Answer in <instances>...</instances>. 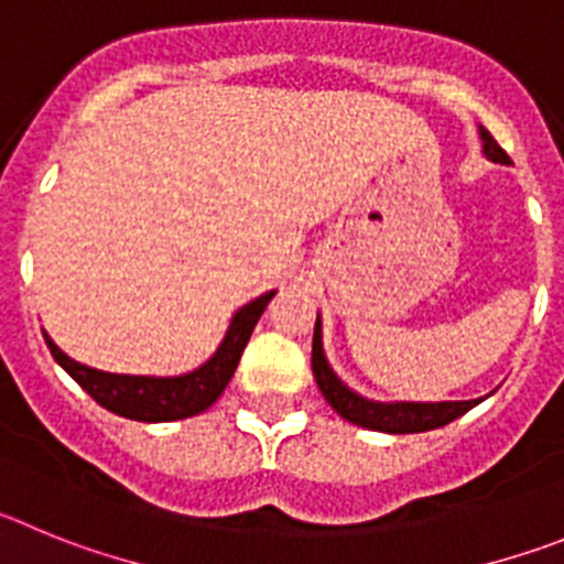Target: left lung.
<instances>
[{
  "label": "left lung",
  "instance_id": "8db88e82",
  "mask_svg": "<svg viewBox=\"0 0 564 564\" xmlns=\"http://www.w3.org/2000/svg\"><path fill=\"white\" fill-rule=\"evenodd\" d=\"M480 140H484V154L491 162H506L509 165V154H506L500 145H497L495 137L486 129H480ZM323 332H319V317L314 323V343H312V370L314 379H317V388L323 390L326 402L343 415L345 421H351L357 427L377 430V433H427V430H438L449 421L460 419L464 413H469L480 399H471V402H435V404H421V402H395V404H382V402H368L362 395H357L354 390L345 388L334 370L328 368L326 357H323Z\"/></svg>",
  "mask_w": 564,
  "mask_h": 564
}]
</instances>
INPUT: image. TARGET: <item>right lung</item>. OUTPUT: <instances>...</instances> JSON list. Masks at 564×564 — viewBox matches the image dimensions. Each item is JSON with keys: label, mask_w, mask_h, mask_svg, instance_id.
<instances>
[{"label": "right lung", "mask_w": 564, "mask_h": 564, "mask_svg": "<svg viewBox=\"0 0 564 564\" xmlns=\"http://www.w3.org/2000/svg\"><path fill=\"white\" fill-rule=\"evenodd\" d=\"M272 297H275V292H267L258 301L247 303L245 308H238L225 343L219 345V351L213 354L199 370L174 379L104 373V370L86 368V365L69 359L47 334H44V343H47L55 362L67 370L69 377L93 395L100 408L134 421H176L202 413L225 393L227 382H230L238 368V359L245 354L247 339H250L258 317H261Z\"/></svg>", "instance_id": "right-lung-1"}]
</instances>
